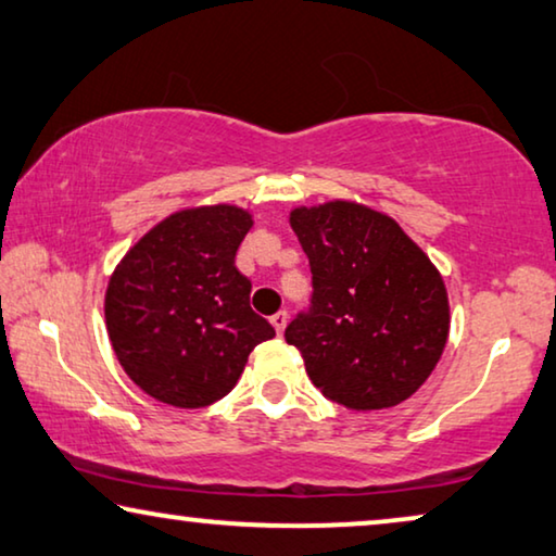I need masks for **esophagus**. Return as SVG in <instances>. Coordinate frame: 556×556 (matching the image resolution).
Listing matches in <instances>:
<instances>
[{
	"mask_svg": "<svg viewBox=\"0 0 556 556\" xmlns=\"http://www.w3.org/2000/svg\"><path fill=\"white\" fill-rule=\"evenodd\" d=\"M287 319H289V314L281 309V312H277L275 317H271L269 321H271V327L277 329V334H285V327H287Z\"/></svg>",
	"mask_w": 556,
	"mask_h": 556,
	"instance_id": "34e87169",
	"label": "esophagus"
}]
</instances>
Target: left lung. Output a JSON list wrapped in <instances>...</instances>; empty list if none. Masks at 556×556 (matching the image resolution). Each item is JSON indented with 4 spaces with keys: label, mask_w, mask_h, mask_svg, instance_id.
Wrapping results in <instances>:
<instances>
[{
    "label": "left lung",
    "mask_w": 556,
    "mask_h": 556,
    "mask_svg": "<svg viewBox=\"0 0 556 556\" xmlns=\"http://www.w3.org/2000/svg\"><path fill=\"white\" fill-rule=\"evenodd\" d=\"M289 225L312 269V304L285 329L327 400L396 407L432 375L450 300L429 256L387 214L357 202L296 206Z\"/></svg>",
    "instance_id": "obj_1"
}]
</instances>
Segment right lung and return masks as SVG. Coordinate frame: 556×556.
I'll return each mask as SVG.
<instances>
[{"mask_svg": "<svg viewBox=\"0 0 556 556\" xmlns=\"http://www.w3.org/2000/svg\"><path fill=\"white\" fill-rule=\"evenodd\" d=\"M252 214L235 204L169 214L124 254L104 296L112 350L131 382L181 409L235 389L275 327L250 306L235 256Z\"/></svg>", "mask_w": 556, "mask_h": 556, "instance_id": "obj_1", "label": "right lung"}]
</instances>
